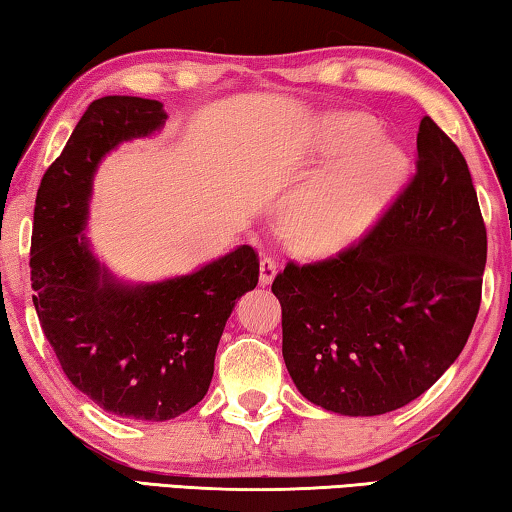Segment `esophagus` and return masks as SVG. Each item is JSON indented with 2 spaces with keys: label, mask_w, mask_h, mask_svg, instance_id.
<instances>
[{
  "label": "esophagus",
  "mask_w": 512,
  "mask_h": 512,
  "mask_svg": "<svg viewBox=\"0 0 512 512\" xmlns=\"http://www.w3.org/2000/svg\"><path fill=\"white\" fill-rule=\"evenodd\" d=\"M274 274H277V261H274L272 256H263L261 258V286L272 283Z\"/></svg>",
  "instance_id": "1"
}]
</instances>
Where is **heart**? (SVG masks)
<instances>
[{
  "label": "heart",
  "instance_id": "1",
  "mask_svg": "<svg viewBox=\"0 0 512 512\" xmlns=\"http://www.w3.org/2000/svg\"><path fill=\"white\" fill-rule=\"evenodd\" d=\"M375 123L361 114H336L322 132V151L350 153L329 174L295 196L283 217L290 245L325 256L357 242L382 215L403 183L407 162L398 146L373 141Z\"/></svg>",
  "mask_w": 512,
  "mask_h": 512
}]
</instances>
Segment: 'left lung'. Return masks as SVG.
Segmentation results:
<instances>
[{
    "label": "left lung",
    "instance_id": "left-lung-1",
    "mask_svg": "<svg viewBox=\"0 0 512 512\" xmlns=\"http://www.w3.org/2000/svg\"><path fill=\"white\" fill-rule=\"evenodd\" d=\"M487 233L469 167L423 116L416 174L355 245L272 281L283 361L322 410L377 416L428 391L481 309Z\"/></svg>",
    "mask_w": 512,
    "mask_h": 512
}]
</instances>
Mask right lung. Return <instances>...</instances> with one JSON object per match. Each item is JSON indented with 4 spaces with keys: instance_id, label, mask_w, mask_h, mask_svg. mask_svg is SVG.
Instances as JSON below:
<instances>
[{
    "instance_id": "1",
    "label": "right lung",
    "mask_w": 512,
    "mask_h": 512,
    "mask_svg": "<svg viewBox=\"0 0 512 512\" xmlns=\"http://www.w3.org/2000/svg\"><path fill=\"white\" fill-rule=\"evenodd\" d=\"M164 121L157 100H93L45 171L31 231L34 306L66 377L105 412L137 421L176 419L206 396L226 320L258 283L249 245L192 274L137 286L91 254L82 231L100 160Z\"/></svg>"
}]
</instances>
